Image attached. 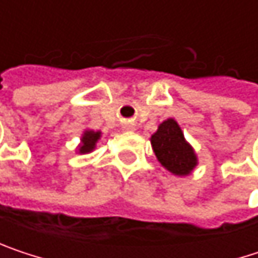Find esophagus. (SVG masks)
<instances>
[{
    "label": "esophagus",
    "instance_id": "obj_1",
    "mask_svg": "<svg viewBox=\"0 0 258 258\" xmlns=\"http://www.w3.org/2000/svg\"><path fill=\"white\" fill-rule=\"evenodd\" d=\"M124 130H130V131H131V130H134V125H133V124H125V125H124Z\"/></svg>",
    "mask_w": 258,
    "mask_h": 258
}]
</instances>
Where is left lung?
Instances as JSON below:
<instances>
[{
    "instance_id": "1",
    "label": "left lung",
    "mask_w": 258,
    "mask_h": 258,
    "mask_svg": "<svg viewBox=\"0 0 258 258\" xmlns=\"http://www.w3.org/2000/svg\"><path fill=\"white\" fill-rule=\"evenodd\" d=\"M151 143L158 161L173 175H188L197 164L192 148L185 142L175 119H167L152 134Z\"/></svg>"
}]
</instances>
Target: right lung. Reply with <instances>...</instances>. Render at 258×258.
Wrapping results in <instances>:
<instances>
[{
    "label": "right lung",
    "instance_id": "1",
    "mask_svg": "<svg viewBox=\"0 0 258 258\" xmlns=\"http://www.w3.org/2000/svg\"><path fill=\"white\" fill-rule=\"evenodd\" d=\"M100 139V133L97 131H86L85 134H83V137H82V146L79 148V151L82 152V154H86V152H91L92 149H94V146H95V142Z\"/></svg>",
    "mask_w": 258,
    "mask_h": 258
}]
</instances>
